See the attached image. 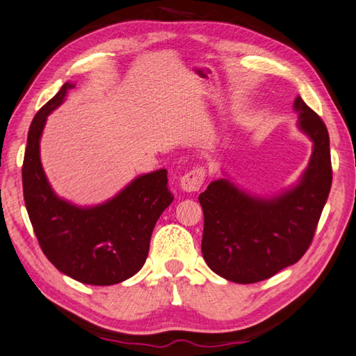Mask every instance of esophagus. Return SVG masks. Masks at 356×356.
Masks as SVG:
<instances>
[{"mask_svg":"<svg viewBox=\"0 0 356 356\" xmlns=\"http://www.w3.org/2000/svg\"><path fill=\"white\" fill-rule=\"evenodd\" d=\"M203 181H204V170L193 169L189 173H186L183 178H181V181H179L181 191L187 192V193L198 192L201 184H203Z\"/></svg>","mask_w":356,"mask_h":356,"instance_id":"esophagus-1","label":"esophagus"}]
</instances>
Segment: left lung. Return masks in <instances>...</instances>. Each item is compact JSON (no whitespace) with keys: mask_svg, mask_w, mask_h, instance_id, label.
<instances>
[{"mask_svg":"<svg viewBox=\"0 0 356 356\" xmlns=\"http://www.w3.org/2000/svg\"><path fill=\"white\" fill-rule=\"evenodd\" d=\"M298 129L313 143L296 183L274 195H256L223 172L200 193L204 212L201 251L207 266L226 280L254 284L294 265L312 243L332 187L330 139L302 97L294 99Z\"/></svg>","mask_w":356,"mask_h":356,"instance_id":"left-lung-1","label":"left lung"}]
</instances>
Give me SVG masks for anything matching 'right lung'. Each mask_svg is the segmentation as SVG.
<instances>
[{
  "label": "right lung",
  "instance_id": "right-lung-1",
  "mask_svg": "<svg viewBox=\"0 0 356 356\" xmlns=\"http://www.w3.org/2000/svg\"><path fill=\"white\" fill-rule=\"evenodd\" d=\"M76 83L66 82L32 119L23 163V193L42 251L60 273L86 285H115L143 268L158 218L173 201L167 170L133 178L104 203L80 206L54 192L40 159L51 113Z\"/></svg>",
  "mask_w": 356,
  "mask_h": 356
}]
</instances>
